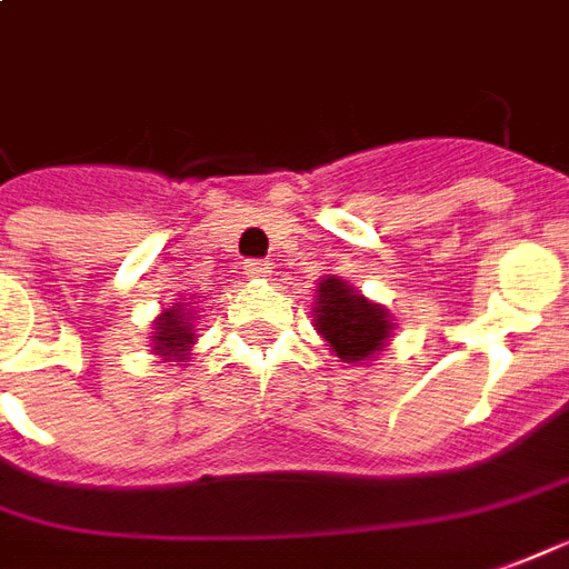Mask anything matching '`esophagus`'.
<instances>
[{
    "label": "esophagus",
    "mask_w": 569,
    "mask_h": 569,
    "mask_svg": "<svg viewBox=\"0 0 569 569\" xmlns=\"http://www.w3.org/2000/svg\"><path fill=\"white\" fill-rule=\"evenodd\" d=\"M244 269H248V276H269V272H272V267H269L267 260H248Z\"/></svg>",
    "instance_id": "esophagus-1"
}]
</instances>
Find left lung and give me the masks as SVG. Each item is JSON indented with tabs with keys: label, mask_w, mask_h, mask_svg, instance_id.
<instances>
[{
	"label": "left lung",
	"mask_w": 569,
	"mask_h": 569,
	"mask_svg": "<svg viewBox=\"0 0 569 569\" xmlns=\"http://www.w3.org/2000/svg\"><path fill=\"white\" fill-rule=\"evenodd\" d=\"M315 327L325 336L336 358L346 363H358L381 351L385 339L391 333L388 312L376 302L363 300L358 290L342 279L321 281L318 290V309Z\"/></svg>",
	"instance_id": "8db88e82"
}]
</instances>
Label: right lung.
Returning a JSON list of instances; mask_svg holds the SVG:
<instances>
[{
	"label": "right lung",
	"instance_id": "obj_1",
	"mask_svg": "<svg viewBox=\"0 0 569 569\" xmlns=\"http://www.w3.org/2000/svg\"><path fill=\"white\" fill-rule=\"evenodd\" d=\"M193 339H197V336H193V330H190L184 312L169 309V312H163V318L157 321L153 348H157L160 355H166L169 360H188L184 351H190Z\"/></svg>",
	"mask_w": 569,
	"mask_h": 569
}]
</instances>
